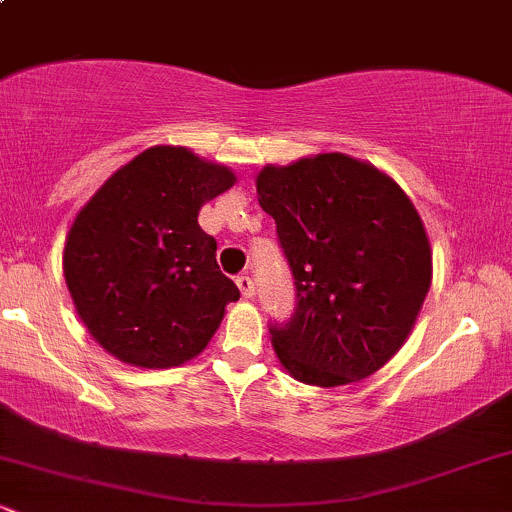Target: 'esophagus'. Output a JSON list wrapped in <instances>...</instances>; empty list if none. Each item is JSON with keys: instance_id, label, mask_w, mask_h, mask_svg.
Returning <instances> with one entry per match:
<instances>
[{"instance_id": "esophagus-1", "label": "esophagus", "mask_w": 512, "mask_h": 512, "mask_svg": "<svg viewBox=\"0 0 512 512\" xmlns=\"http://www.w3.org/2000/svg\"><path fill=\"white\" fill-rule=\"evenodd\" d=\"M236 284H238V289H240V293H243L245 298H252V296H255V281H252L248 274H240V276H236Z\"/></svg>"}]
</instances>
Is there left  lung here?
I'll list each match as a JSON object with an SVG mask.
<instances>
[{"label": "left lung", "instance_id": "obj_1", "mask_svg": "<svg viewBox=\"0 0 512 512\" xmlns=\"http://www.w3.org/2000/svg\"><path fill=\"white\" fill-rule=\"evenodd\" d=\"M257 199L296 289L289 320L269 322L284 368L320 387L383 368L431 286V248L409 197L368 163L320 154L264 168Z\"/></svg>", "mask_w": 512, "mask_h": 512}]
</instances>
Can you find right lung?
I'll return each mask as SVG.
<instances>
[{
  "mask_svg": "<svg viewBox=\"0 0 512 512\" xmlns=\"http://www.w3.org/2000/svg\"><path fill=\"white\" fill-rule=\"evenodd\" d=\"M236 182L228 168L175 146L122 166L76 216L64 279L105 351L142 368L190 361L221 325L238 286L216 264L199 209Z\"/></svg>",
  "mask_w": 512,
  "mask_h": 512,
  "instance_id": "1",
  "label": "right lung"
}]
</instances>
